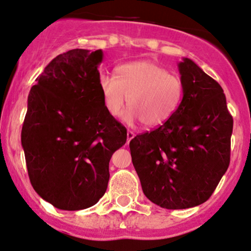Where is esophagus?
Listing matches in <instances>:
<instances>
[{"mask_svg": "<svg viewBox=\"0 0 251 251\" xmlns=\"http://www.w3.org/2000/svg\"><path fill=\"white\" fill-rule=\"evenodd\" d=\"M134 133H133L132 131H127V144H129V141L132 140L133 138H134Z\"/></svg>", "mask_w": 251, "mask_h": 251, "instance_id": "1", "label": "esophagus"}]
</instances>
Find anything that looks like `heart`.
Here are the masks:
<instances>
[{
  "label": "heart",
  "instance_id": "obj_1",
  "mask_svg": "<svg viewBox=\"0 0 251 251\" xmlns=\"http://www.w3.org/2000/svg\"><path fill=\"white\" fill-rule=\"evenodd\" d=\"M98 83L111 116H119L128 98L131 110L124 120L133 124L140 119L146 127H157L168 122L182 100L180 78L151 61L124 63L117 68V77L102 74Z\"/></svg>",
  "mask_w": 251,
  "mask_h": 251
}]
</instances>
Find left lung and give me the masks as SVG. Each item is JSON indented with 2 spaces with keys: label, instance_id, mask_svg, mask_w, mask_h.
<instances>
[{
  "label": "left lung",
  "instance_id": "obj_1",
  "mask_svg": "<svg viewBox=\"0 0 251 251\" xmlns=\"http://www.w3.org/2000/svg\"><path fill=\"white\" fill-rule=\"evenodd\" d=\"M183 98L171 118L129 142L145 196L168 210L202 204L230 161L233 117L223 88L196 65L178 63Z\"/></svg>",
  "mask_w": 251,
  "mask_h": 251
}]
</instances>
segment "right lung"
Masks as SVG:
<instances>
[{"label":"right lung","instance_id":"obj_1","mask_svg":"<svg viewBox=\"0 0 251 251\" xmlns=\"http://www.w3.org/2000/svg\"><path fill=\"white\" fill-rule=\"evenodd\" d=\"M102 60V50L59 54L28 94L22 128L28 177L34 191L59 210H84L102 198L111 156L127 139L104 105Z\"/></svg>","mask_w":251,"mask_h":251}]
</instances>
